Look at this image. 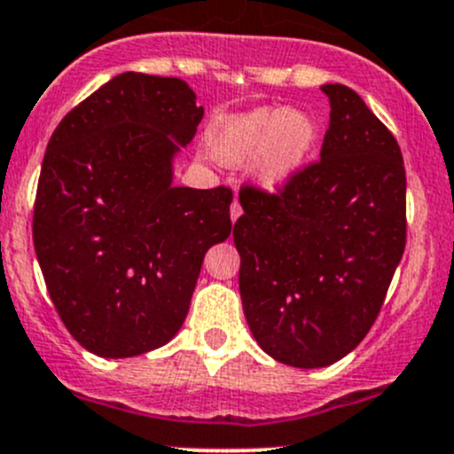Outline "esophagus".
Returning <instances> with one entry per match:
<instances>
[{
    "mask_svg": "<svg viewBox=\"0 0 454 454\" xmlns=\"http://www.w3.org/2000/svg\"><path fill=\"white\" fill-rule=\"evenodd\" d=\"M239 217H241V204L235 200L231 204V219H232V222H237V219H239Z\"/></svg>",
    "mask_w": 454,
    "mask_h": 454,
    "instance_id": "obj_1",
    "label": "esophagus"
}]
</instances>
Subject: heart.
I'll use <instances>...</instances> for the list:
<instances>
[{
	"mask_svg": "<svg viewBox=\"0 0 454 454\" xmlns=\"http://www.w3.org/2000/svg\"><path fill=\"white\" fill-rule=\"evenodd\" d=\"M318 127L296 109L259 107L231 116L210 131V149L222 162L254 158V176L261 186L274 191L286 186L312 153Z\"/></svg>",
	"mask_w": 454,
	"mask_h": 454,
	"instance_id": "heart-1",
	"label": "heart"
}]
</instances>
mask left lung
I'll list each match as a JSON object with an SVG mask.
<instances>
[{
    "instance_id": "left-lung-1",
    "label": "left lung",
    "mask_w": 454,
    "mask_h": 454,
    "mask_svg": "<svg viewBox=\"0 0 454 454\" xmlns=\"http://www.w3.org/2000/svg\"><path fill=\"white\" fill-rule=\"evenodd\" d=\"M320 160L278 193L244 186L232 237L254 340L299 369L329 367L378 318L406 246V173L391 131L347 85L329 83Z\"/></svg>"
}]
</instances>
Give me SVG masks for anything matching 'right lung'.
<instances>
[{
  "instance_id": "right-lung-1",
  "label": "right lung",
  "mask_w": 454,
  "mask_h": 454,
  "mask_svg": "<svg viewBox=\"0 0 454 454\" xmlns=\"http://www.w3.org/2000/svg\"><path fill=\"white\" fill-rule=\"evenodd\" d=\"M201 116L182 79L125 72L66 114L48 142L35 253L63 325L100 358L167 345L206 250L231 235V189L173 184V158Z\"/></svg>"
}]
</instances>
